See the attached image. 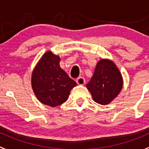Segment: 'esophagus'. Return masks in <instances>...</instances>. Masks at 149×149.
Listing matches in <instances>:
<instances>
[{
  "label": "esophagus",
  "mask_w": 149,
  "mask_h": 149,
  "mask_svg": "<svg viewBox=\"0 0 149 149\" xmlns=\"http://www.w3.org/2000/svg\"><path fill=\"white\" fill-rule=\"evenodd\" d=\"M76 83L79 85H83L85 83V79L84 77H79L76 79Z\"/></svg>",
  "instance_id": "obj_1"
}]
</instances>
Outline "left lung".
I'll list each match as a JSON object with an SVG mask.
<instances>
[{
	"instance_id": "left-lung-1",
	"label": "left lung",
	"mask_w": 149,
	"mask_h": 149,
	"mask_svg": "<svg viewBox=\"0 0 149 149\" xmlns=\"http://www.w3.org/2000/svg\"><path fill=\"white\" fill-rule=\"evenodd\" d=\"M123 78L120 70L112 60L101 59L97 62L95 72L86 88L94 101L100 105H108L120 93Z\"/></svg>"
}]
</instances>
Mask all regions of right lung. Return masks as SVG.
I'll return each instance as SVG.
<instances>
[{
	"mask_svg": "<svg viewBox=\"0 0 149 149\" xmlns=\"http://www.w3.org/2000/svg\"><path fill=\"white\" fill-rule=\"evenodd\" d=\"M60 57L48 51L32 72L31 85L37 99L51 107L65 102L76 83L60 66Z\"/></svg>",
	"mask_w": 149,
	"mask_h": 149,
	"instance_id": "1",
	"label": "right lung"
}]
</instances>
